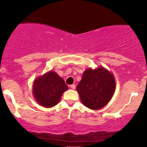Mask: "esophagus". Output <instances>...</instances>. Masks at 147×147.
Returning a JSON list of instances; mask_svg holds the SVG:
<instances>
[{"label":"esophagus","mask_w":147,"mask_h":147,"mask_svg":"<svg viewBox=\"0 0 147 147\" xmlns=\"http://www.w3.org/2000/svg\"><path fill=\"white\" fill-rule=\"evenodd\" d=\"M69 87L71 88L72 89H75V85H74V84H72V85H71V86H69Z\"/></svg>","instance_id":"esophagus-1"}]
</instances>
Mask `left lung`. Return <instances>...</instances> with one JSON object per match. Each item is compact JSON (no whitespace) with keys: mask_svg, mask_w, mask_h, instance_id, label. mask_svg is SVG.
Returning a JSON list of instances; mask_svg holds the SVG:
<instances>
[{"mask_svg":"<svg viewBox=\"0 0 147 147\" xmlns=\"http://www.w3.org/2000/svg\"><path fill=\"white\" fill-rule=\"evenodd\" d=\"M115 84L113 74L105 67L88 68L77 86V91L86 107L97 110L106 106L112 98Z\"/></svg>","mask_w":147,"mask_h":147,"instance_id":"1","label":"left lung"}]
</instances>
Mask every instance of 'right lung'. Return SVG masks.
Instances as JSON below:
<instances>
[{
	"label": "right lung",
	"instance_id": "1",
	"mask_svg": "<svg viewBox=\"0 0 147 147\" xmlns=\"http://www.w3.org/2000/svg\"><path fill=\"white\" fill-rule=\"evenodd\" d=\"M67 89L68 86L64 80L51 70L35 78L32 86V94L40 105L51 108L59 102L63 93Z\"/></svg>",
	"mask_w": 147,
	"mask_h": 147
}]
</instances>
